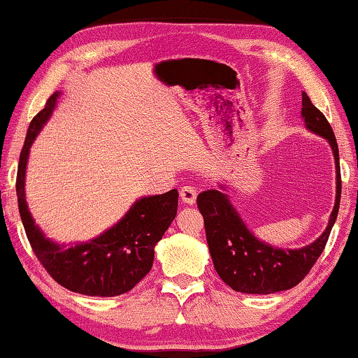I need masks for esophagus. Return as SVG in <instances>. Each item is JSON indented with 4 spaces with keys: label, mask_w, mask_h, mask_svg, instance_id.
<instances>
[{
    "label": "esophagus",
    "mask_w": 358,
    "mask_h": 358,
    "mask_svg": "<svg viewBox=\"0 0 358 358\" xmlns=\"http://www.w3.org/2000/svg\"><path fill=\"white\" fill-rule=\"evenodd\" d=\"M196 189L193 185H184L180 187V199H182V203L187 204H193L196 201Z\"/></svg>",
    "instance_id": "obj_1"
}]
</instances>
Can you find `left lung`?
Instances as JSON below:
<instances>
[{
  "label": "left lung",
  "mask_w": 358,
  "mask_h": 358,
  "mask_svg": "<svg viewBox=\"0 0 358 358\" xmlns=\"http://www.w3.org/2000/svg\"><path fill=\"white\" fill-rule=\"evenodd\" d=\"M302 117L308 130L329 141L336 165L335 208L331 210L327 228L315 242L296 250L275 248L250 233L227 193L206 190L196 198L198 209L204 218L206 239L215 271L224 283L237 292L273 294L297 286L316 264L334 228L341 198L336 138L327 117L311 103L306 92H302Z\"/></svg>",
  "instance_id": "obj_1"
}]
</instances>
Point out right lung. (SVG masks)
Returning <instances> with one entry per match:
<instances>
[{
    "label": "right lung",
    "mask_w": 358,
    "mask_h": 358,
    "mask_svg": "<svg viewBox=\"0 0 358 358\" xmlns=\"http://www.w3.org/2000/svg\"><path fill=\"white\" fill-rule=\"evenodd\" d=\"M58 96L59 92L50 96L45 108L31 121L20 152L15 189L24 233L37 259L56 283L85 296H121L134 289L152 268L154 247L174 220L179 193L173 189L138 199L122 220L90 242L66 247L47 239L28 210L24 173L31 144L52 116Z\"/></svg>",
    "instance_id": "obj_1"
}]
</instances>
